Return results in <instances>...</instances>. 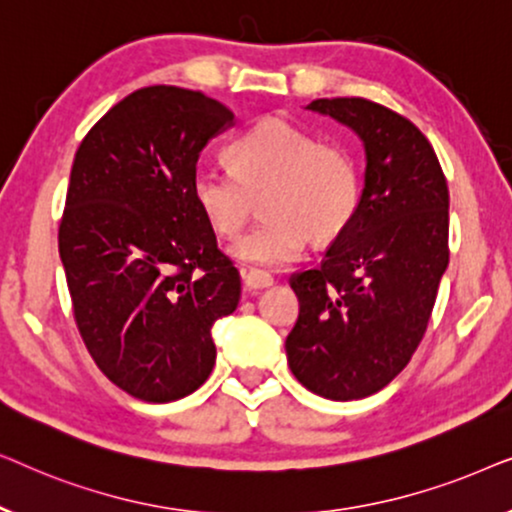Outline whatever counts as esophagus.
Masks as SVG:
<instances>
[{"label": "esophagus", "mask_w": 512, "mask_h": 512, "mask_svg": "<svg viewBox=\"0 0 512 512\" xmlns=\"http://www.w3.org/2000/svg\"><path fill=\"white\" fill-rule=\"evenodd\" d=\"M242 282L249 291H256V289H268V286H272V277L268 272H261V270H242Z\"/></svg>", "instance_id": "obj_1"}]
</instances>
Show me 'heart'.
Listing matches in <instances>:
<instances>
[{
	"mask_svg": "<svg viewBox=\"0 0 512 512\" xmlns=\"http://www.w3.org/2000/svg\"><path fill=\"white\" fill-rule=\"evenodd\" d=\"M233 170L202 163L191 191L216 233L233 237L247 223L254 198L268 216L233 247V256L261 268H284L305 254L310 237L331 240L352 219L359 174L347 153L321 146L282 118H265L228 146Z\"/></svg>",
	"mask_w": 512,
	"mask_h": 512,
	"instance_id": "b5f03b06",
	"label": "heart"
}]
</instances>
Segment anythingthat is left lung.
<instances>
[{
    "label": "left lung",
    "instance_id": "8db88e82",
    "mask_svg": "<svg viewBox=\"0 0 512 512\" xmlns=\"http://www.w3.org/2000/svg\"><path fill=\"white\" fill-rule=\"evenodd\" d=\"M361 139L363 191L319 268L296 272L286 338L296 380L331 401L387 387L424 338L450 251V193L436 151L408 118L363 97L314 100Z\"/></svg>",
    "mask_w": 512,
    "mask_h": 512
}]
</instances>
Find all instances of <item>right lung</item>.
<instances>
[{
	"instance_id": "1",
	"label": "right lung",
	"mask_w": 512,
	"mask_h": 512,
	"mask_svg": "<svg viewBox=\"0 0 512 512\" xmlns=\"http://www.w3.org/2000/svg\"><path fill=\"white\" fill-rule=\"evenodd\" d=\"M233 125L212 97L149 86L76 151L58 233L74 319L97 368L139 401L193 394L214 368V321L240 303V272L191 191L200 151Z\"/></svg>"
}]
</instances>
